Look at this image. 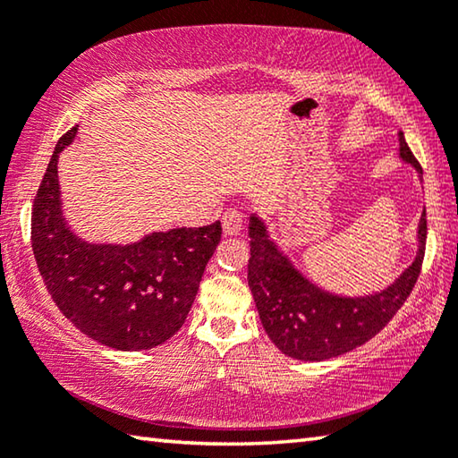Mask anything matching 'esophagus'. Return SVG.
Here are the masks:
<instances>
[{
	"label": "esophagus",
	"mask_w": 458,
	"mask_h": 458,
	"mask_svg": "<svg viewBox=\"0 0 458 458\" xmlns=\"http://www.w3.org/2000/svg\"><path fill=\"white\" fill-rule=\"evenodd\" d=\"M242 224H244V216L238 210H228L222 216V230L226 236H238L242 232Z\"/></svg>",
	"instance_id": "34e87169"
}]
</instances>
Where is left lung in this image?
Here are the masks:
<instances>
[{
	"label": "left lung",
	"instance_id": "1",
	"mask_svg": "<svg viewBox=\"0 0 458 458\" xmlns=\"http://www.w3.org/2000/svg\"><path fill=\"white\" fill-rule=\"evenodd\" d=\"M400 159L422 167L400 133ZM250 260L248 286L257 303L260 323L273 344L289 358L323 361L366 344L382 331L412 293L420 275L426 246V212L418 222V252L412 265L384 291L363 297H344L321 289L294 268L289 257L268 236L257 214L248 224Z\"/></svg>",
	"mask_w": 458,
	"mask_h": 458
}]
</instances>
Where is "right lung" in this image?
Returning <instances> with one entry per match:
<instances>
[{
    "label": "right lung",
    "mask_w": 458,
    "mask_h": 458,
    "mask_svg": "<svg viewBox=\"0 0 458 458\" xmlns=\"http://www.w3.org/2000/svg\"><path fill=\"white\" fill-rule=\"evenodd\" d=\"M79 125L60 137L32 208L38 270L62 315L84 335L121 352L174 337L196 299L222 226L151 232L133 244H95L76 236L62 214L58 157Z\"/></svg>",
    "instance_id": "add662e5"
}]
</instances>
